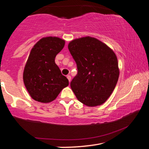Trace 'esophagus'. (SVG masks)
I'll list each match as a JSON object with an SVG mask.
<instances>
[{
  "mask_svg": "<svg viewBox=\"0 0 149 149\" xmlns=\"http://www.w3.org/2000/svg\"><path fill=\"white\" fill-rule=\"evenodd\" d=\"M67 78H68V81H69V82H70V81H71V76H70V75H67Z\"/></svg>",
  "mask_w": 149,
  "mask_h": 149,
  "instance_id": "obj_1",
  "label": "esophagus"
}]
</instances>
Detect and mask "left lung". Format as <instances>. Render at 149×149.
Here are the masks:
<instances>
[{
  "label": "left lung",
  "instance_id": "left-lung-1",
  "mask_svg": "<svg viewBox=\"0 0 149 149\" xmlns=\"http://www.w3.org/2000/svg\"><path fill=\"white\" fill-rule=\"evenodd\" d=\"M68 49L77 68L70 83L73 92L88 107L101 105L112 94L119 77L116 55L107 45L91 37L73 40Z\"/></svg>",
  "mask_w": 149,
  "mask_h": 149
}]
</instances>
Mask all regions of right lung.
Segmentation results:
<instances>
[{
  "instance_id": "1",
  "label": "right lung",
  "mask_w": 149,
  "mask_h": 149,
  "mask_svg": "<svg viewBox=\"0 0 149 149\" xmlns=\"http://www.w3.org/2000/svg\"><path fill=\"white\" fill-rule=\"evenodd\" d=\"M64 45V40L59 37H43L30 52L23 79L29 94L36 101H52L69 85L68 79L62 74L54 61Z\"/></svg>"
}]
</instances>
